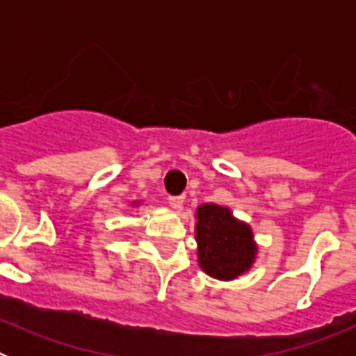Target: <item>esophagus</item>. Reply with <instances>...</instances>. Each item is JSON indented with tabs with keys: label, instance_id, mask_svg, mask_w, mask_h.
<instances>
[{
	"label": "esophagus",
	"instance_id": "34e87169",
	"mask_svg": "<svg viewBox=\"0 0 356 356\" xmlns=\"http://www.w3.org/2000/svg\"><path fill=\"white\" fill-rule=\"evenodd\" d=\"M168 201L172 209H181V207H184L185 196H169Z\"/></svg>",
	"mask_w": 356,
	"mask_h": 356
}]
</instances>
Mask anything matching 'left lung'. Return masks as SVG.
<instances>
[{
    "instance_id": "left-lung-1",
    "label": "left lung",
    "mask_w": 356,
    "mask_h": 356,
    "mask_svg": "<svg viewBox=\"0 0 356 356\" xmlns=\"http://www.w3.org/2000/svg\"><path fill=\"white\" fill-rule=\"evenodd\" d=\"M196 241L201 269L219 280L237 278L248 271L257 253L250 226L213 203L197 209Z\"/></svg>"
}]
</instances>
